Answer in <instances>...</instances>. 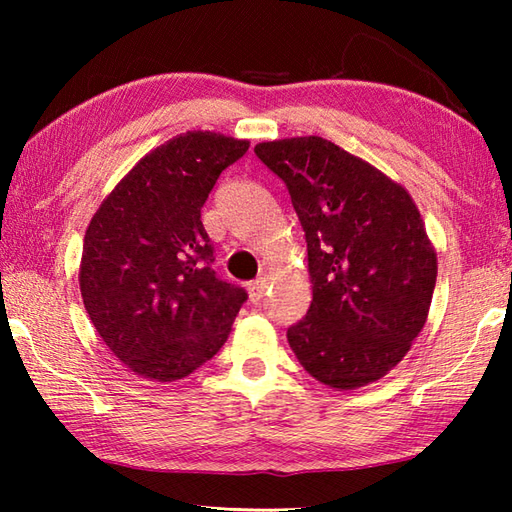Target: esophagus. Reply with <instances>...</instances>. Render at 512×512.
<instances>
[{"label": "esophagus", "instance_id": "34e87169", "mask_svg": "<svg viewBox=\"0 0 512 512\" xmlns=\"http://www.w3.org/2000/svg\"><path fill=\"white\" fill-rule=\"evenodd\" d=\"M266 277H259V279H255V281H250L248 284V297H250V301L253 303H259L264 299V292H266Z\"/></svg>", "mask_w": 512, "mask_h": 512}]
</instances>
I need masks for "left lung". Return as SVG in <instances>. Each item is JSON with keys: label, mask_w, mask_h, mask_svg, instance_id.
<instances>
[{"label": "left lung", "mask_w": 512, "mask_h": 512, "mask_svg": "<svg viewBox=\"0 0 512 512\" xmlns=\"http://www.w3.org/2000/svg\"><path fill=\"white\" fill-rule=\"evenodd\" d=\"M257 158L286 182L306 231L312 303L288 328L310 376L334 389L383 378L427 321L438 259L405 187L321 136L270 140Z\"/></svg>", "instance_id": "obj_1"}]
</instances>
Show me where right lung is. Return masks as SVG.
Masks as SVG:
<instances>
[{
    "instance_id": "1",
    "label": "right lung",
    "mask_w": 512,
    "mask_h": 512,
    "mask_svg": "<svg viewBox=\"0 0 512 512\" xmlns=\"http://www.w3.org/2000/svg\"><path fill=\"white\" fill-rule=\"evenodd\" d=\"M248 140L187 132L149 151L85 231L79 286L110 352L134 374L171 383L226 343L246 290L215 275L200 213Z\"/></svg>"
}]
</instances>
